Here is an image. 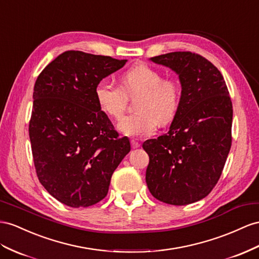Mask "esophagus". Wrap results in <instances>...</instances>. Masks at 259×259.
<instances>
[{"label":"esophagus","mask_w":259,"mask_h":259,"mask_svg":"<svg viewBox=\"0 0 259 259\" xmlns=\"http://www.w3.org/2000/svg\"><path fill=\"white\" fill-rule=\"evenodd\" d=\"M131 147H132V149H138L139 147H140V143L137 142L136 140H131Z\"/></svg>","instance_id":"obj_1"}]
</instances>
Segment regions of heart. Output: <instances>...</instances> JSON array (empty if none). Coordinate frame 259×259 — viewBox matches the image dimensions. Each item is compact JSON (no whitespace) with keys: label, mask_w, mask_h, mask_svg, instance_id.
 Wrapping results in <instances>:
<instances>
[{"label":"heart","mask_w":259,"mask_h":259,"mask_svg":"<svg viewBox=\"0 0 259 259\" xmlns=\"http://www.w3.org/2000/svg\"><path fill=\"white\" fill-rule=\"evenodd\" d=\"M121 89L102 79L94 90L96 103L104 114L119 118L124 110L127 96L140 94L136 114L122 117L117 128L122 135L143 137L152 135L157 123L173 120L181 105V86L173 78L163 79L162 73L147 63H137L120 77Z\"/></svg>","instance_id":"b5f03b06"}]
</instances>
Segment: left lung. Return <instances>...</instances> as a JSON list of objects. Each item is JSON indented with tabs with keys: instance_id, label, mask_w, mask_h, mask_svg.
<instances>
[{
	"instance_id": "1",
	"label": "left lung",
	"mask_w": 259,
	"mask_h": 259,
	"mask_svg": "<svg viewBox=\"0 0 259 259\" xmlns=\"http://www.w3.org/2000/svg\"><path fill=\"white\" fill-rule=\"evenodd\" d=\"M150 60L174 71L182 92L167 134L142 144L150 157L145 182L157 200L193 203L213 189L229 155L233 118L229 91L221 72L193 52H169Z\"/></svg>"
}]
</instances>
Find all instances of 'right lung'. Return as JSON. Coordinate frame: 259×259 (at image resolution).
Listing matches in <instances>:
<instances>
[{
    "label": "right lung",
    "mask_w": 259,
    "mask_h": 259,
    "mask_svg": "<svg viewBox=\"0 0 259 259\" xmlns=\"http://www.w3.org/2000/svg\"><path fill=\"white\" fill-rule=\"evenodd\" d=\"M128 60L65 51L37 77L29 122L39 182L58 201L86 208L107 196L110 178L130 152L99 109L94 90Z\"/></svg>",
    "instance_id": "1"
}]
</instances>
